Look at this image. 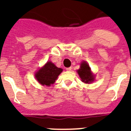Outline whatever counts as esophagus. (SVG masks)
Segmentation results:
<instances>
[{
	"instance_id": "obj_1",
	"label": "esophagus",
	"mask_w": 131,
	"mask_h": 131,
	"mask_svg": "<svg viewBox=\"0 0 131 131\" xmlns=\"http://www.w3.org/2000/svg\"><path fill=\"white\" fill-rule=\"evenodd\" d=\"M66 70H67V71H71V67L66 68Z\"/></svg>"
}]
</instances>
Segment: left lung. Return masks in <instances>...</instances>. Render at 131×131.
Wrapping results in <instances>:
<instances>
[{
    "mask_svg": "<svg viewBox=\"0 0 131 131\" xmlns=\"http://www.w3.org/2000/svg\"><path fill=\"white\" fill-rule=\"evenodd\" d=\"M82 82L85 84H90L94 81V75L92 73L89 64L84 61L80 64V68L77 71Z\"/></svg>",
    "mask_w": 131,
    "mask_h": 131,
    "instance_id": "left-lung-1",
    "label": "left lung"
}]
</instances>
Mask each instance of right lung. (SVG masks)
Instances as JSON below:
<instances>
[{"instance_id": "1", "label": "right lung", "mask_w": 131, "mask_h": 131, "mask_svg": "<svg viewBox=\"0 0 131 131\" xmlns=\"http://www.w3.org/2000/svg\"><path fill=\"white\" fill-rule=\"evenodd\" d=\"M62 71V69L57 67L51 62L48 61L35 73V78L42 86H51L55 83L58 77Z\"/></svg>"}]
</instances>
